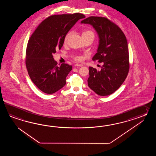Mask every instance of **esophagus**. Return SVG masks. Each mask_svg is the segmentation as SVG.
<instances>
[{"label":"esophagus","instance_id":"1","mask_svg":"<svg viewBox=\"0 0 156 156\" xmlns=\"http://www.w3.org/2000/svg\"><path fill=\"white\" fill-rule=\"evenodd\" d=\"M75 67H81L83 66V65L82 64H79V63H76V64H75Z\"/></svg>","mask_w":156,"mask_h":156}]
</instances>
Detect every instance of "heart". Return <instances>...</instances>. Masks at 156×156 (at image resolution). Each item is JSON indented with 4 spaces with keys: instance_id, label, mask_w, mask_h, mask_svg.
I'll return each mask as SVG.
<instances>
[{
    "instance_id": "obj_1",
    "label": "heart",
    "mask_w": 156,
    "mask_h": 156,
    "mask_svg": "<svg viewBox=\"0 0 156 156\" xmlns=\"http://www.w3.org/2000/svg\"><path fill=\"white\" fill-rule=\"evenodd\" d=\"M71 33V32H69V33H67L65 37V39H64L65 42H66L67 41L68 38H69V37H70ZM82 36H83V37H93L94 38L95 34L94 33L93 30H85L83 31V33H82ZM75 60H77V61H81L82 59H83L82 57L80 56L75 57Z\"/></svg>"
}]
</instances>
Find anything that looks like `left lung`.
<instances>
[{"label": "left lung", "instance_id": "left-lung-1", "mask_svg": "<svg viewBox=\"0 0 156 156\" xmlns=\"http://www.w3.org/2000/svg\"><path fill=\"white\" fill-rule=\"evenodd\" d=\"M81 23L90 24L96 30L99 44L93 60L104 63L99 71L89 67L88 86L99 95H109L119 88L129 70L126 37L116 24L105 17L91 16Z\"/></svg>", "mask_w": 156, "mask_h": 156}]
</instances>
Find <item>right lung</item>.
I'll use <instances>...</instances> for the list:
<instances>
[{
	"mask_svg": "<svg viewBox=\"0 0 156 156\" xmlns=\"http://www.w3.org/2000/svg\"><path fill=\"white\" fill-rule=\"evenodd\" d=\"M85 17L80 13L51 16L42 22L28 40L27 70L32 82L43 93L52 94L65 85L73 67L67 63L58 66L52 55L61 48L70 29Z\"/></svg>",
	"mask_w": 156,
	"mask_h": 156,
	"instance_id": "add662e5",
	"label": "right lung"
}]
</instances>
